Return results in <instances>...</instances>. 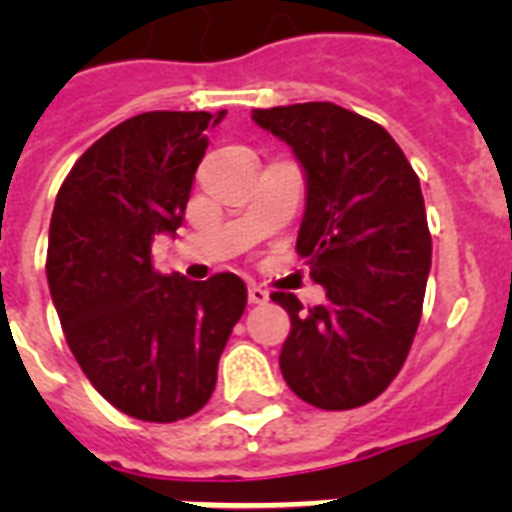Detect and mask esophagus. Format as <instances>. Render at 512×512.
<instances>
[{
  "instance_id": "34e87169",
  "label": "esophagus",
  "mask_w": 512,
  "mask_h": 512,
  "mask_svg": "<svg viewBox=\"0 0 512 512\" xmlns=\"http://www.w3.org/2000/svg\"><path fill=\"white\" fill-rule=\"evenodd\" d=\"M247 297H249V303H252V305L268 303V292H265V289H260V287H249Z\"/></svg>"
}]
</instances>
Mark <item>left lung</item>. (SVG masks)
<instances>
[{
  "instance_id": "8db88e82",
  "label": "left lung",
  "mask_w": 512,
  "mask_h": 512,
  "mask_svg": "<svg viewBox=\"0 0 512 512\" xmlns=\"http://www.w3.org/2000/svg\"><path fill=\"white\" fill-rule=\"evenodd\" d=\"M252 119L303 167L297 252L327 292L308 311L271 295L292 321L281 374L305 404L356 409L401 372L420 324L433 249L420 177L380 124L335 103L255 108Z\"/></svg>"
}]
</instances>
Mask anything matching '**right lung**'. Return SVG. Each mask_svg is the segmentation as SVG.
Masks as SVG:
<instances>
[{
    "label": "right lung",
    "instance_id": "1",
    "mask_svg": "<svg viewBox=\"0 0 512 512\" xmlns=\"http://www.w3.org/2000/svg\"><path fill=\"white\" fill-rule=\"evenodd\" d=\"M223 116L148 111L116 124L79 156L52 209L47 284L68 348L92 388L135 420H185L207 404L247 305L233 273L185 281L151 265L154 236L183 225Z\"/></svg>",
    "mask_w": 512,
    "mask_h": 512
}]
</instances>
